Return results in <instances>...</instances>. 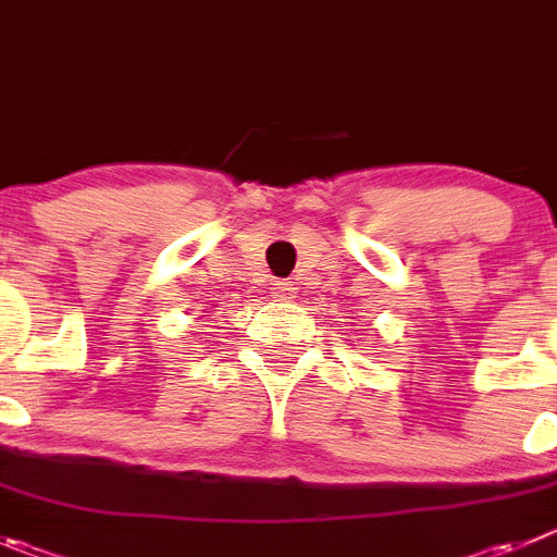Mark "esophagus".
Segmentation results:
<instances>
[{
	"instance_id": "34e87169",
	"label": "esophagus",
	"mask_w": 557,
	"mask_h": 557,
	"mask_svg": "<svg viewBox=\"0 0 557 557\" xmlns=\"http://www.w3.org/2000/svg\"><path fill=\"white\" fill-rule=\"evenodd\" d=\"M274 297L283 299V302H290V299L297 297V288H294L290 280H277V283H274Z\"/></svg>"
}]
</instances>
